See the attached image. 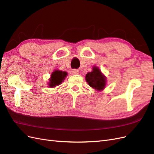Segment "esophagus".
I'll return each mask as SVG.
<instances>
[{"mask_svg": "<svg viewBox=\"0 0 154 154\" xmlns=\"http://www.w3.org/2000/svg\"><path fill=\"white\" fill-rule=\"evenodd\" d=\"M72 74H74V75H75V74H78L79 71L77 69H73L72 71Z\"/></svg>", "mask_w": 154, "mask_h": 154, "instance_id": "obj_1", "label": "esophagus"}]
</instances>
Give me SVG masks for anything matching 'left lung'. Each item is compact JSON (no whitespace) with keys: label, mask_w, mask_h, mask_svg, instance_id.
Instances as JSON below:
<instances>
[{"label":"left lung","mask_w":154,"mask_h":154,"mask_svg":"<svg viewBox=\"0 0 154 154\" xmlns=\"http://www.w3.org/2000/svg\"><path fill=\"white\" fill-rule=\"evenodd\" d=\"M85 80L90 87L97 91H103L106 84V78L96 66H93L92 71L85 76Z\"/></svg>","instance_id":"obj_1"}]
</instances>
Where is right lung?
<instances>
[{
    "instance_id": "add662e5",
    "label": "right lung",
    "mask_w": 154,
    "mask_h": 154,
    "mask_svg": "<svg viewBox=\"0 0 154 154\" xmlns=\"http://www.w3.org/2000/svg\"><path fill=\"white\" fill-rule=\"evenodd\" d=\"M67 76V72H66L59 71V70H54L51 74L48 85L50 88H54L61 84Z\"/></svg>"
}]
</instances>
